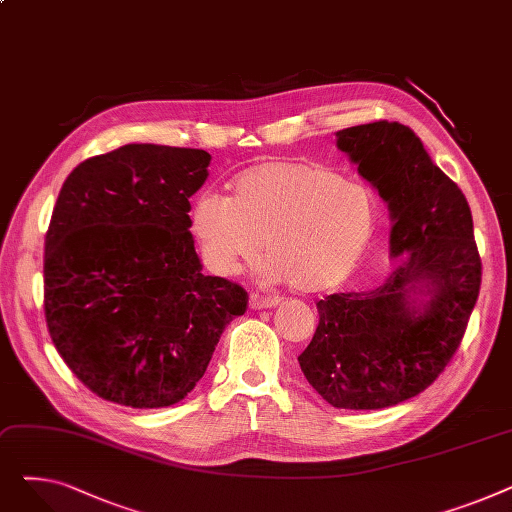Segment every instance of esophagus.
Instances as JSON below:
<instances>
[{"label": "esophagus", "instance_id": "obj_1", "mask_svg": "<svg viewBox=\"0 0 512 512\" xmlns=\"http://www.w3.org/2000/svg\"><path fill=\"white\" fill-rule=\"evenodd\" d=\"M280 301L276 297H263L259 292H253L249 299V307L251 309H267V307H276Z\"/></svg>", "mask_w": 512, "mask_h": 512}]
</instances>
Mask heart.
Wrapping results in <instances>:
<instances>
[{"instance_id": "b5f03b06", "label": "heart", "mask_w": 512, "mask_h": 512, "mask_svg": "<svg viewBox=\"0 0 512 512\" xmlns=\"http://www.w3.org/2000/svg\"><path fill=\"white\" fill-rule=\"evenodd\" d=\"M375 220L378 205L367 186L294 159L261 161L232 180V199L205 191L191 207V232L211 274L234 276L265 249V274L305 294L348 280Z\"/></svg>"}]
</instances>
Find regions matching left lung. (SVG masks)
Returning <instances> with one entry per match:
<instances>
[{
  "label": "left lung",
  "instance_id": "1",
  "mask_svg": "<svg viewBox=\"0 0 512 512\" xmlns=\"http://www.w3.org/2000/svg\"><path fill=\"white\" fill-rule=\"evenodd\" d=\"M336 145L388 203L390 255L405 259L378 288L319 301V324L299 363L332 407L386 409L432 386L461 346L481 259L463 191L409 126H351L336 132Z\"/></svg>",
  "mask_w": 512,
  "mask_h": 512
}]
</instances>
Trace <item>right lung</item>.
I'll list each match as a JSON object with an SVG mask.
<instances>
[{
	"instance_id": "right-lung-1",
	"label": "right lung",
	"mask_w": 512,
	"mask_h": 512,
	"mask_svg": "<svg viewBox=\"0 0 512 512\" xmlns=\"http://www.w3.org/2000/svg\"><path fill=\"white\" fill-rule=\"evenodd\" d=\"M203 149L132 143L78 164L45 234L49 336L99 398L159 409L191 392L242 286L201 274L191 199L209 172Z\"/></svg>"
}]
</instances>
